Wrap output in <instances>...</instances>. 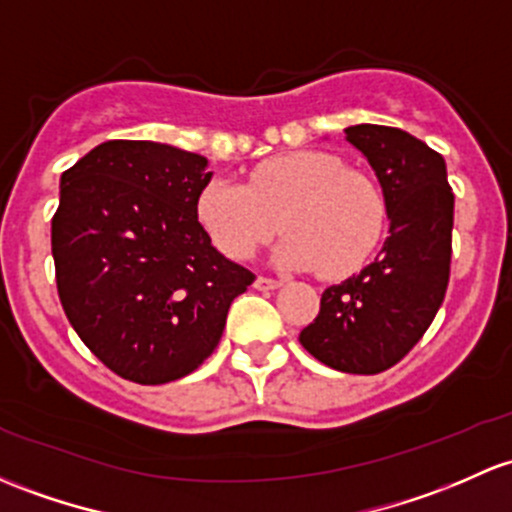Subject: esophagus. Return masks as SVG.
Here are the masks:
<instances>
[{"label": "esophagus", "mask_w": 512, "mask_h": 512, "mask_svg": "<svg viewBox=\"0 0 512 512\" xmlns=\"http://www.w3.org/2000/svg\"><path fill=\"white\" fill-rule=\"evenodd\" d=\"M282 287L279 279H270V277H257L255 279V289L257 292H274V289Z\"/></svg>", "instance_id": "1"}]
</instances>
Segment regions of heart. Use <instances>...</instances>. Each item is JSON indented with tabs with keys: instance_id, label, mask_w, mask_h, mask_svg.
<instances>
[{
	"instance_id": "heart-1",
	"label": "heart",
	"mask_w": 512,
	"mask_h": 512,
	"mask_svg": "<svg viewBox=\"0 0 512 512\" xmlns=\"http://www.w3.org/2000/svg\"><path fill=\"white\" fill-rule=\"evenodd\" d=\"M198 220L223 255L250 260L282 225L272 250L284 270L348 277L368 262L385 225L380 191L328 152H289L257 164L247 186L213 179L198 196Z\"/></svg>"
}]
</instances>
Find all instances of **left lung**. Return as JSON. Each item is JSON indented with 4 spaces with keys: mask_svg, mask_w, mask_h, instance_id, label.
<instances>
[{
    "mask_svg": "<svg viewBox=\"0 0 512 512\" xmlns=\"http://www.w3.org/2000/svg\"><path fill=\"white\" fill-rule=\"evenodd\" d=\"M346 139L383 191L387 238L375 262L321 294L299 341L328 368L375 375L410 353L444 301L454 193L444 157L405 129L353 125Z\"/></svg>",
    "mask_w": 512,
    "mask_h": 512,
    "instance_id": "left-lung-1",
    "label": "left lung"
}]
</instances>
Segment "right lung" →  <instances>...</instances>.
Instances as JSON below:
<instances>
[{"label":"right lung","mask_w":512,"mask_h":512,"mask_svg":"<svg viewBox=\"0 0 512 512\" xmlns=\"http://www.w3.org/2000/svg\"><path fill=\"white\" fill-rule=\"evenodd\" d=\"M211 176L201 154L147 139L102 142L61 176L58 297L80 341L132 383L193 373L255 279L198 223Z\"/></svg>","instance_id":"right-lung-1"}]
</instances>
